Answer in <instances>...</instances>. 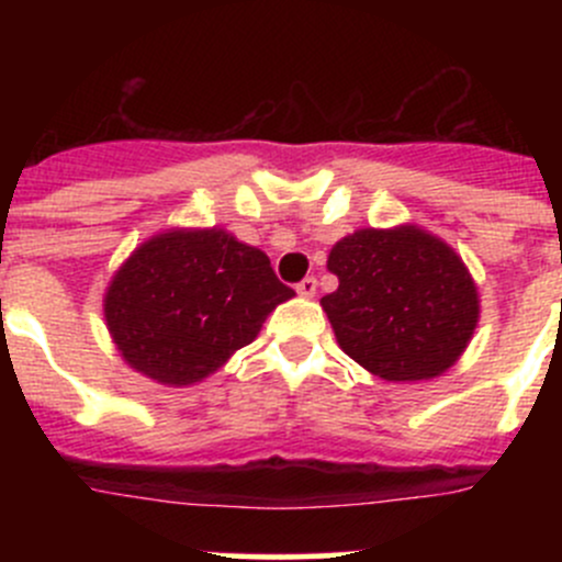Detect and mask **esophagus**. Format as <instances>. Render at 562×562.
Here are the masks:
<instances>
[{"label":"esophagus","instance_id":"34e87169","mask_svg":"<svg viewBox=\"0 0 562 562\" xmlns=\"http://www.w3.org/2000/svg\"><path fill=\"white\" fill-rule=\"evenodd\" d=\"M315 291H317V280H315V277H304V280L296 285L299 296H307L310 299V296H315Z\"/></svg>","mask_w":562,"mask_h":562}]
</instances>
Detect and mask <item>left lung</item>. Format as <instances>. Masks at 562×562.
Wrapping results in <instances>:
<instances>
[{
  "mask_svg": "<svg viewBox=\"0 0 562 562\" xmlns=\"http://www.w3.org/2000/svg\"><path fill=\"white\" fill-rule=\"evenodd\" d=\"M339 288L321 299L337 342L383 381L449 370L479 323V293L449 245L413 228L356 231L328 252Z\"/></svg>",
  "mask_w": 562,
  "mask_h": 562,
  "instance_id": "obj_1",
  "label": "left lung"
}]
</instances>
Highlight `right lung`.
<instances>
[{
    "label": "right lung",
    "mask_w": 562,
    "mask_h": 562,
    "mask_svg": "<svg viewBox=\"0 0 562 562\" xmlns=\"http://www.w3.org/2000/svg\"><path fill=\"white\" fill-rule=\"evenodd\" d=\"M293 291L260 249L225 231H171L140 245L105 293L113 342L133 370L190 386L245 348Z\"/></svg>",
    "instance_id": "1"
}]
</instances>
